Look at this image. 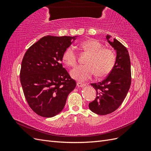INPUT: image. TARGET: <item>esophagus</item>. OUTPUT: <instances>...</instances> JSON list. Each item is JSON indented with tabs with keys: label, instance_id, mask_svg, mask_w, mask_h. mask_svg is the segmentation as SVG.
<instances>
[{
	"label": "esophagus",
	"instance_id": "esophagus-1",
	"mask_svg": "<svg viewBox=\"0 0 151 151\" xmlns=\"http://www.w3.org/2000/svg\"><path fill=\"white\" fill-rule=\"evenodd\" d=\"M77 87H79V88H83V87H84L86 86V84L78 82V83H77Z\"/></svg>",
	"mask_w": 151,
	"mask_h": 151
}]
</instances>
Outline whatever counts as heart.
Returning <instances> with one entry per match:
<instances>
[{
  "label": "heart",
  "instance_id": "obj_1",
  "mask_svg": "<svg viewBox=\"0 0 151 151\" xmlns=\"http://www.w3.org/2000/svg\"><path fill=\"white\" fill-rule=\"evenodd\" d=\"M81 47L89 56L86 61V65L77 66L70 72L73 79L84 82L94 74L98 77H103L111 72L116 63L115 53L111 49L103 47V44L95 39L84 41ZM77 58V53L72 46L67 48L62 55L63 62L68 67L76 66Z\"/></svg>",
  "mask_w": 151,
  "mask_h": 151
}]
</instances>
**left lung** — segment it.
Segmentation results:
<instances>
[{
    "label": "left lung",
    "instance_id": "8db88e82",
    "mask_svg": "<svg viewBox=\"0 0 151 151\" xmlns=\"http://www.w3.org/2000/svg\"><path fill=\"white\" fill-rule=\"evenodd\" d=\"M108 42L116 51V63L108 77L101 82L91 84L96 91V98L89 104V108L94 113L105 115L117 109L129 91L131 84V65L129 52L120 42L114 39Z\"/></svg>",
    "mask_w": 151,
    "mask_h": 151
}]
</instances>
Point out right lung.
I'll list each match as a JSON object with an SVG mask.
<instances>
[{"instance_id":"obj_1","label":"right lung","mask_w":151,"mask_h":151,"mask_svg":"<svg viewBox=\"0 0 151 151\" xmlns=\"http://www.w3.org/2000/svg\"><path fill=\"white\" fill-rule=\"evenodd\" d=\"M72 39L75 36H44L31 45L22 58V90L29 107L41 116L50 118L61 112L76 86L61 63Z\"/></svg>"}]
</instances>
